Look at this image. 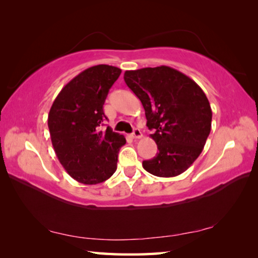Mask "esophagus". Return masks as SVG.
<instances>
[{
    "label": "esophagus",
    "mask_w": 258,
    "mask_h": 258,
    "mask_svg": "<svg viewBox=\"0 0 258 258\" xmlns=\"http://www.w3.org/2000/svg\"><path fill=\"white\" fill-rule=\"evenodd\" d=\"M132 138H133V139H141V138H142L141 131H140L139 128H134L133 133H132Z\"/></svg>",
    "instance_id": "34e87169"
}]
</instances>
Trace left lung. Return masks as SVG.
Masks as SVG:
<instances>
[{
	"label": "left lung",
	"instance_id": "left-lung-1",
	"mask_svg": "<svg viewBox=\"0 0 258 258\" xmlns=\"http://www.w3.org/2000/svg\"><path fill=\"white\" fill-rule=\"evenodd\" d=\"M126 85L140 99L147 126L154 131L158 152L143 160L147 172L173 177L185 172L206 143L212 127V109L200 86L176 69L159 66L126 71Z\"/></svg>",
	"mask_w": 258,
	"mask_h": 258
}]
</instances>
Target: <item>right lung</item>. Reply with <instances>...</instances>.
Instances as JSON below:
<instances>
[{
  "label": "right lung",
  "instance_id": "add662e5",
  "mask_svg": "<svg viewBox=\"0 0 258 258\" xmlns=\"http://www.w3.org/2000/svg\"><path fill=\"white\" fill-rule=\"evenodd\" d=\"M120 73L108 64L85 69L62 87L50 109L47 125L55 155L69 175L83 184L108 180L126 143L124 135L110 127L99 130L107 119L103 104L109 89Z\"/></svg>",
  "mask_w": 258,
  "mask_h": 258
}]
</instances>
